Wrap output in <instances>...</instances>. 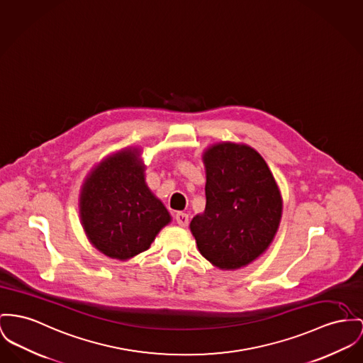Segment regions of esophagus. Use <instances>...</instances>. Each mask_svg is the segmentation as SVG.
Here are the masks:
<instances>
[{"mask_svg":"<svg viewBox=\"0 0 363 363\" xmlns=\"http://www.w3.org/2000/svg\"><path fill=\"white\" fill-rule=\"evenodd\" d=\"M176 221L179 225L182 227H186L189 224V215L187 213H183V212H177L176 213Z\"/></svg>","mask_w":363,"mask_h":363,"instance_id":"esophagus-1","label":"esophagus"}]
</instances>
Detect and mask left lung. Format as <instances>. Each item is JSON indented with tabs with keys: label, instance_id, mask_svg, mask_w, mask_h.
Returning <instances> with one entry per match:
<instances>
[{
	"label": "left lung",
	"instance_id": "8db88e82",
	"mask_svg": "<svg viewBox=\"0 0 363 363\" xmlns=\"http://www.w3.org/2000/svg\"><path fill=\"white\" fill-rule=\"evenodd\" d=\"M206 206L190 223L198 250L213 266L237 269L274 240L282 198L263 157L246 145L218 143L203 157Z\"/></svg>",
	"mask_w": 363,
	"mask_h": 363
}]
</instances>
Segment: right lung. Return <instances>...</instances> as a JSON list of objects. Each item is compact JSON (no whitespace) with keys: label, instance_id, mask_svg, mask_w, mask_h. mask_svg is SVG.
Here are the masks:
<instances>
[{"label":"right lung","instance_id":"right-lung-1","mask_svg":"<svg viewBox=\"0 0 363 363\" xmlns=\"http://www.w3.org/2000/svg\"><path fill=\"white\" fill-rule=\"evenodd\" d=\"M79 216L97 250L118 260L147 250L170 221L164 203L145 184L138 148L120 151L97 165L82 186Z\"/></svg>","mask_w":363,"mask_h":363}]
</instances>
